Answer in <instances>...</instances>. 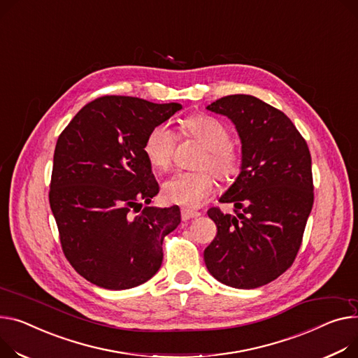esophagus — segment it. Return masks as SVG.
<instances>
[{"label": "esophagus", "mask_w": 358, "mask_h": 358, "mask_svg": "<svg viewBox=\"0 0 358 358\" xmlns=\"http://www.w3.org/2000/svg\"><path fill=\"white\" fill-rule=\"evenodd\" d=\"M200 213L199 211H194V210H189V208H181V219L184 222L189 220V219H194V217H199Z\"/></svg>", "instance_id": "obj_1"}]
</instances>
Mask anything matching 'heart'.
<instances>
[{"instance_id":"b5f03b06","label":"heart","mask_w":358,"mask_h":358,"mask_svg":"<svg viewBox=\"0 0 358 358\" xmlns=\"http://www.w3.org/2000/svg\"><path fill=\"white\" fill-rule=\"evenodd\" d=\"M181 134L199 141L204 147L196 162L200 170L177 173L164 184L162 194L166 201L197 208L211 197L216 187L210 173L213 172L222 182L234 181L242 171V157L230 144L227 127L213 116L194 115L184 119ZM176 145V134L166 125H157L147 134L142 151L155 170L165 171L173 162Z\"/></svg>"}]
</instances>
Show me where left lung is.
Masks as SVG:
<instances>
[{"mask_svg": "<svg viewBox=\"0 0 358 358\" xmlns=\"http://www.w3.org/2000/svg\"><path fill=\"white\" fill-rule=\"evenodd\" d=\"M231 119L242 141V171L220 197L234 214L208 208L217 234L204 250L208 272L224 285L253 289L288 271L314 204L311 154L282 110L250 94L207 106Z\"/></svg>", "mask_w": 358, "mask_h": 358, "instance_id": "obj_1", "label": "left lung"}]
</instances>
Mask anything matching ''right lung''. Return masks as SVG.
I'll list each match as a JSON object with an SVG mask.
<instances>
[{"instance_id":"add662e5","label":"right lung","mask_w":358,"mask_h":358,"mask_svg":"<svg viewBox=\"0 0 358 358\" xmlns=\"http://www.w3.org/2000/svg\"><path fill=\"white\" fill-rule=\"evenodd\" d=\"M181 108L106 94L85 105L59 135L50 207L66 259L93 285L129 289L162 264L164 237L181 214L178 206L150 207L159 187L142 145Z\"/></svg>"}]
</instances>
